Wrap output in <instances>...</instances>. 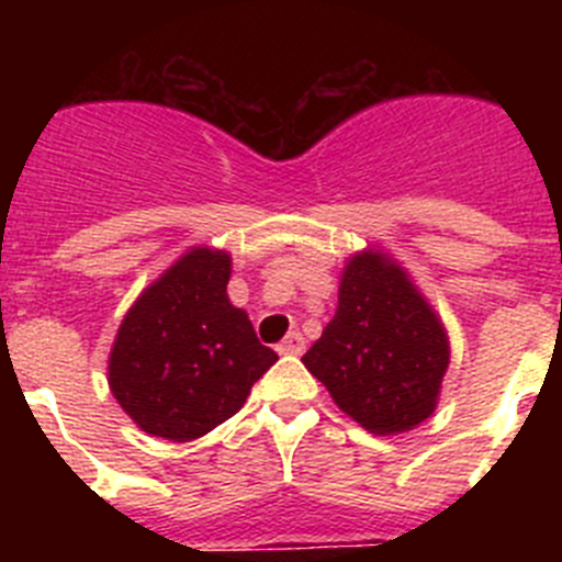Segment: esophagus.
Returning a JSON list of instances; mask_svg holds the SVG:
<instances>
[{
  "mask_svg": "<svg viewBox=\"0 0 562 562\" xmlns=\"http://www.w3.org/2000/svg\"><path fill=\"white\" fill-rule=\"evenodd\" d=\"M304 349H306V340L301 331H290L284 340L278 342V351H281V355H304Z\"/></svg>",
  "mask_w": 562,
  "mask_h": 562,
  "instance_id": "esophagus-1",
  "label": "esophagus"
}]
</instances>
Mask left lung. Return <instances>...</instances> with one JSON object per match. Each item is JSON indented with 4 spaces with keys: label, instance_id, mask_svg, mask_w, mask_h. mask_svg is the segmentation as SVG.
<instances>
[{
    "label": "left lung",
    "instance_id": "left-lung-1",
    "mask_svg": "<svg viewBox=\"0 0 562 562\" xmlns=\"http://www.w3.org/2000/svg\"><path fill=\"white\" fill-rule=\"evenodd\" d=\"M301 360L337 408L394 436L434 414L450 346L408 276L382 252H360L342 270L335 317Z\"/></svg>",
    "mask_w": 562,
    "mask_h": 562
}]
</instances>
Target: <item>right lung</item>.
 I'll list each match as a JSON object with an SVG mask.
<instances>
[{
	"instance_id": "obj_1",
	"label": "right lung",
	"mask_w": 562,
	"mask_h": 562,
	"mask_svg": "<svg viewBox=\"0 0 562 562\" xmlns=\"http://www.w3.org/2000/svg\"><path fill=\"white\" fill-rule=\"evenodd\" d=\"M231 256L196 250L162 272L123 317L109 389L146 434L191 441L231 419L278 355L227 301Z\"/></svg>"
}]
</instances>
